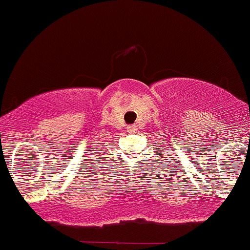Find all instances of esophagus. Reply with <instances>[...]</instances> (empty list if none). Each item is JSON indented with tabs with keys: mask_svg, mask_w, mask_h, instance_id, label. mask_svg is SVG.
Instances as JSON below:
<instances>
[{
	"mask_svg": "<svg viewBox=\"0 0 250 250\" xmlns=\"http://www.w3.org/2000/svg\"><path fill=\"white\" fill-rule=\"evenodd\" d=\"M135 130H136L135 126H130V127H128V131H130V132H133Z\"/></svg>",
	"mask_w": 250,
	"mask_h": 250,
	"instance_id": "34e87169",
	"label": "esophagus"
}]
</instances>
